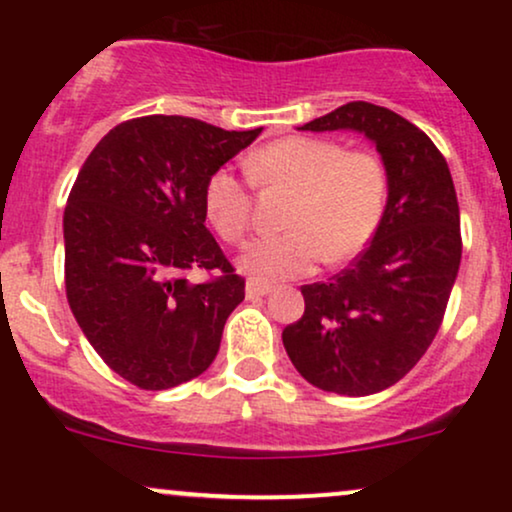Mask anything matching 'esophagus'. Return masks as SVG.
I'll use <instances>...</instances> for the list:
<instances>
[{"instance_id":"esophagus-1","label":"esophagus","mask_w":512,"mask_h":512,"mask_svg":"<svg viewBox=\"0 0 512 512\" xmlns=\"http://www.w3.org/2000/svg\"><path fill=\"white\" fill-rule=\"evenodd\" d=\"M267 293H272V286L269 284H262V281H248V284H245V296L248 298H262V296H267Z\"/></svg>"}]
</instances>
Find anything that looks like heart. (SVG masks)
Returning <instances> with one entry per match:
<instances>
[{
	"instance_id": "b5f03b06",
	"label": "heart",
	"mask_w": 512,
	"mask_h": 512,
	"mask_svg": "<svg viewBox=\"0 0 512 512\" xmlns=\"http://www.w3.org/2000/svg\"><path fill=\"white\" fill-rule=\"evenodd\" d=\"M245 168L257 185L296 195L286 214L291 231L255 238L240 252V272L252 281L296 279L322 257L349 260L383 221L390 178L383 158L370 151H346L332 139L284 137L252 151ZM204 209L219 236L236 243L250 226V190L231 170H216L204 185Z\"/></svg>"
}]
</instances>
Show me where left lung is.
Returning a JSON list of instances; mask_svg holds the SVG:
<instances>
[{
    "label": "left lung",
    "instance_id": "8db88e82",
    "mask_svg": "<svg viewBox=\"0 0 512 512\" xmlns=\"http://www.w3.org/2000/svg\"><path fill=\"white\" fill-rule=\"evenodd\" d=\"M298 129L363 134L390 178L368 248L325 284L301 286L305 313L281 334L310 385L375 395L419 363L443 322L462 257L455 185L436 144L380 105L346 103Z\"/></svg>",
    "mask_w": 512,
    "mask_h": 512
}]
</instances>
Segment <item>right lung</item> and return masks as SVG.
I'll return each instance as SVG.
<instances>
[{
	"label": "right lung",
	"instance_id": "add662e5",
	"mask_svg": "<svg viewBox=\"0 0 512 512\" xmlns=\"http://www.w3.org/2000/svg\"><path fill=\"white\" fill-rule=\"evenodd\" d=\"M260 132L137 117L110 129L76 175L64 209L69 308L98 356L142 390L202 375L245 298L204 226V185ZM190 268L222 276L192 285Z\"/></svg>",
	"mask_w": 512,
	"mask_h": 512
}]
</instances>
